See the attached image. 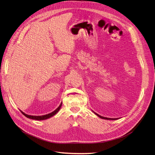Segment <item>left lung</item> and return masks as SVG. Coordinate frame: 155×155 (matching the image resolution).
I'll return each instance as SVG.
<instances>
[{"mask_svg": "<svg viewBox=\"0 0 155 155\" xmlns=\"http://www.w3.org/2000/svg\"><path fill=\"white\" fill-rule=\"evenodd\" d=\"M96 114V113H95ZM97 116H98V117H100V118H101V119H108V120H110V119H112V120H114V119H110V118H107V117H103V116H100V115H98V114H96Z\"/></svg>", "mask_w": 155, "mask_h": 155, "instance_id": "left-lung-1", "label": "left lung"}]
</instances>
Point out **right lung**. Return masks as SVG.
<instances>
[{
	"label": "right lung",
	"instance_id": "1",
	"mask_svg": "<svg viewBox=\"0 0 155 155\" xmlns=\"http://www.w3.org/2000/svg\"><path fill=\"white\" fill-rule=\"evenodd\" d=\"M61 106H62V103L61 104H60V105H59V107L57 108L56 110H55L54 112H51V113H50V114H46V115H43V116H30V115H27V114H25V113H24L22 111H21V112L24 114V115L25 116V117H28V118H29V119H35V120H45V119H48V118H50V117H52L53 116H54L55 114H57V112H59V110H60V108H61Z\"/></svg>",
	"mask_w": 155,
	"mask_h": 155
}]
</instances>
